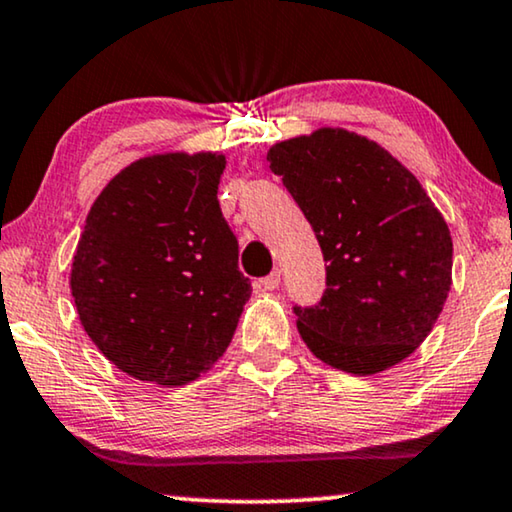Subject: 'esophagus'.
I'll use <instances>...</instances> for the list:
<instances>
[{
    "mask_svg": "<svg viewBox=\"0 0 512 512\" xmlns=\"http://www.w3.org/2000/svg\"><path fill=\"white\" fill-rule=\"evenodd\" d=\"M279 282H282V272L272 270L268 277L261 279V286H263V291H275L277 286H279Z\"/></svg>",
    "mask_w": 512,
    "mask_h": 512,
    "instance_id": "obj_1",
    "label": "esophagus"
}]
</instances>
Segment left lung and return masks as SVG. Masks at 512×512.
I'll use <instances>...</instances> for the list:
<instances>
[{"mask_svg": "<svg viewBox=\"0 0 512 512\" xmlns=\"http://www.w3.org/2000/svg\"><path fill=\"white\" fill-rule=\"evenodd\" d=\"M268 160L328 263L321 303L293 307L307 349L349 375L408 359L436 326L452 286L450 228L415 174L345 128L284 139L270 146Z\"/></svg>", "mask_w": 512, "mask_h": 512, "instance_id": "left-lung-1", "label": "left lung"}]
</instances>
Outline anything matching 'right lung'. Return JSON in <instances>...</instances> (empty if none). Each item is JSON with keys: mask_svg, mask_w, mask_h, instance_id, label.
<instances>
[{"mask_svg": "<svg viewBox=\"0 0 512 512\" xmlns=\"http://www.w3.org/2000/svg\"><path fill=\"white\" fill-rule=\"evenodd\" d=\"M223 170L216 151L153 153L90 207L69 289L88 338L135 380L181 387L233 340L251 284L216 200Z\"/></svg>", "mask_w": 512, "mask_h": 512, "instance_id": "obj_1", "label": "right lung"}]
</instances>
